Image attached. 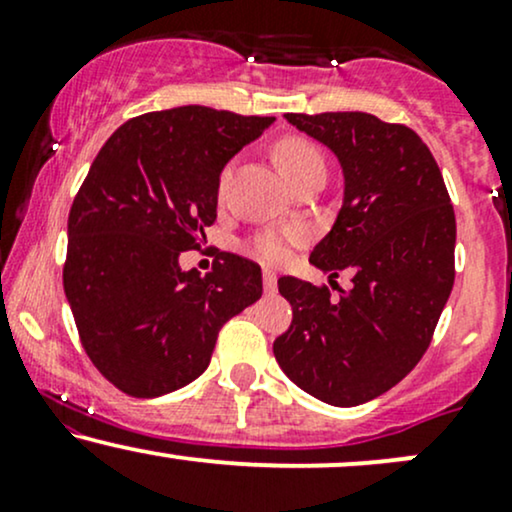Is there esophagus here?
Listing matches in <instances>:
<instances>
[{
    "mask_svg": "<svg viewBox=\"0 0 512 512\" xmlns=\"http://www.w3.org/2000/svg\"><path fill=\"white\" fill-rule=\"evenodd\" d=\"M262 281H264V289H267V291H274L276 289V274L272 272V269H264Z\"/></svg>",
    "mask_w": 512,
    "mask_h": 512,
    "instance_id": "esophagus-1",
    "label": "esophagus"
}]
</instances>
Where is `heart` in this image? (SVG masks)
<instances>
[{"label":"heart","mask_w":512,"mask_h":512,"mask_svg":"<svg viewBox=\"0 0 512 512\" xmlns=\"http://www.w3.org/2000/svg\"><path fill=\"white\" fill-rule=\"evenodd\" d=\"M274 158L276 163H279L281 173L289 178L291 185L301 180L303 175L313 173V170H327L325 156H322L320 146H317L313 139L301 137V134H286V137H281L274 146ZM231 175H233L231 166L223 168L219 178L221 195L228 187V182H231ZM301 240H303V233L298 231V228H272V231L257 233V236L248 243V248L257 260L267 264H281L286 262V257H289V250L293 245H298Z\"/></svg>","instance_id":"1"}]
</instances>
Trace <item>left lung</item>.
Returning a JSON list of instances; mask_svg holds the SVG:
<instances>
[{"mask_svg": "<svg viewBox=\"0 0 512 512\" xmlns=\"http://www.w3.org/2000/svg\"><path fill=\"white\" fill-rule=\"evenodd\" d=\"M344 168V204L310 262L325 284L281 276L289 330L274 339L281 370L322 402L356 407L395 387L421 361L455 284V209L419 134L368 113H286ZM337 284V281H332Z\"/></svg>", "mask_w": 512, "mask_h": 512, "instance_id": "8db88e82", "label": "left lung"}]
</instances>
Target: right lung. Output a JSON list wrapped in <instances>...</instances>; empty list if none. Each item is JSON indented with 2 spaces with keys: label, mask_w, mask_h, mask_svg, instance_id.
<instances>
[{
  "label": "right lung",
  "mask_w": 512,
  "mask_h": 512,
  "mask_svg": "<svg viewBox=\"0 0 512 512\" xmlns=\"http://www.w3.org/2000/svg\"><path fill=\"white\" fill-rule=\"evenodd\" d=\"M274 117L182 105L110 134L69 209L62 279L81 346L117 390L158 397L192 383L221 327L262 296L260 264L219 252L182 272L216 221L221 170Z\"/></svg>",
  "instance_id": "right-lung-1"
}]
</instances>
